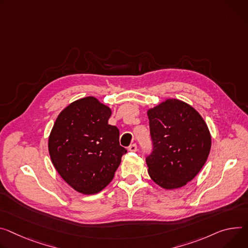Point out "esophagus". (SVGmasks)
Here are the masks:
<instances>
[{"label":"esophagus","instance_id":"1","mask_svg":"<svg viewBox=\"0 0 248 248\" xmlns=\"http://www.w3.org/2000/svg\"><path fill=\"white\" fill-rule=\"evenodd\" d=\"M138 150V146L136 143H133L131 145L128 146V151H131V152H136Z\"/></svg>","mask_w":248,"mask_h":248}]
</instances>
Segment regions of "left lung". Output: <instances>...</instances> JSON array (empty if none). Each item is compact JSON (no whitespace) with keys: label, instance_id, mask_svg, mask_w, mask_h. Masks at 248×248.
I'll list each match as a JSON object with an SVG mask.
<instances>
[{"label":"left lung","instance_id":"8db88e82","mask_svg":"<svg viewBox=\"0 0 248 248\" xmlns=\"http://www.w3.org/2000/svg\"><path fill=\"white\" fill-rule=\"evenodd\" d=\"M153 150L146 157L148 174L166 190L185 186L196 177L210 154L208 125L189 104L167 99L147 110Z\"/></svg>","mask_w":248,"mask_h":248}]
</instances>
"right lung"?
<instances>
[{
    "mask_svg": "<svg viewBox=\"0 0 248 248\" xmlns=\"http://www.w3.org/2000/svg\"><path fill=\"white\" fill-rule=\"evenodd\" d=\"M111 109L95 97L79 99L58 115L48 138L50 159L75 191L93 195L115 176L126 149L120 130L108 124Z\"/></svg>",
    "mask_w": 248,
    "mask_h": 248,
    "instance_id": "add662e5",
    "label": "right lung"
}]
</instances>
